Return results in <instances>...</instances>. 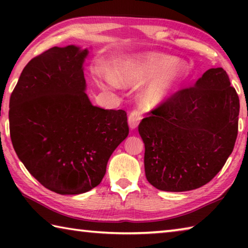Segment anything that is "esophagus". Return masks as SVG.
Here are the masks:
<instances>
[{
    "label": "esophagus",
    "instance_id": "obj_1",
    "mask_svg": "<svg viewBox=\"0 0 248 248\" xmlns=\"http://www.w3.org/2000/svg\"><path fill=\"white\" fill-rule=\"evenodd\" d=\"M141 118V116L139 112L137 111H132L131 114L129 115V118H128V125L130 129H134L137 128L138 124H139V120Z\"/></svg>",
    "mask_w": 248,
    "mask_h": 248
}]
</instances>
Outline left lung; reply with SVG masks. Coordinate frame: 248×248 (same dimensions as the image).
<instances>
[{"mask_svg": "<svg viewBox=\"0 0 248 248\" xmlns=\"http://www.w3.org/2000/svg\"><path fill=\"white\" fill-rule=\"evenodd\" d=\"M87 54L70 45L31 59L10 99L16 154L43 186L60 195L97 186L110 155L129 134L127 112L95 107L87 97Z\"/></svg>", "mask_w": 248, "mask_h": 248, "instance_id": "left-lung-1", "label": "left lung"}]
</instances>
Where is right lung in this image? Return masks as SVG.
Instances as JSON below:
<instances>
[{"instance_id":"1","label":"right lung","mask_w":248,"mask_h":248,"mask_svg":"<svg viewBox=\"0 0 248 248\" xmlns=\"http://www.w3.org/2000/svg\"><path fill=\"white\" fill-rule=\"evenodd\" d=\"M240 99L222 68L204 72L142 119L149 183L165 191H187L209 183L232 153Z\"/></svg>"}]
</instances>
